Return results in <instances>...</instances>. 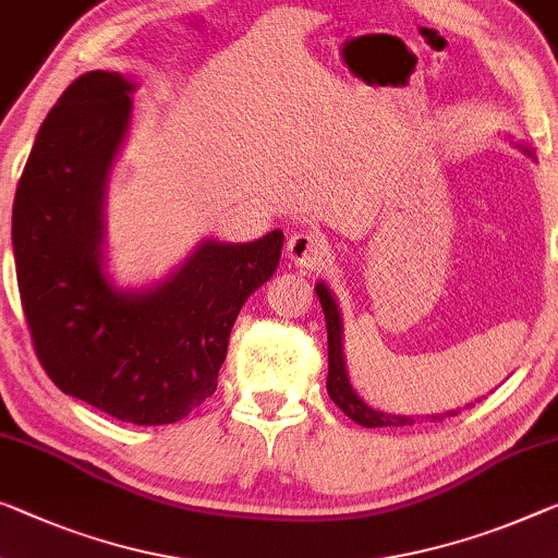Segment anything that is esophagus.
Masks as SVG:
<instances>
[{"label":"esophagus","mask_w":558,"mask_h":558,"mask_svg":"<svg viewBox=\"0 0 558 558\" xmlns=\"http://www.w3.org/2000/svg\"><path fill=\"white\" fill-rule=\"evenodd\" d=\"M287 254L296 267L319 269L324 267V262H329L331 246L327 239L316 234V231H296V234H291L287 242Z\"/></svg>","instance_id":"obj_1"}]
</instances>
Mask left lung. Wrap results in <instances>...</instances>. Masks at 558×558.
<instances>
[{"label": "left lung", "mask_w": 558, "mask_h": 558, "mask_svg": "<svg viewBox=\"0 0 558 558\" xmlns=\"http://www.w3.org/2000/svg\"><path fill=\"white\" fill-rule=\"evenodd\" d=\"M513 147L529 154L531 159L536 157L534 149L529 144L513 142ZM316 296H319L322 308H324V319H327V337H329V376H327V391L333 404H337L349 418H354L359 426L366 428H376V426H411L416 422L414 416H404V414H384V411H376L366 404V401L359 397L356 389L351 387L349 381V372H347V359H344V324H341V312L337 299H333L331 289L319 281L314 287ZM457 411H447V414H432L426 418L432 422H441L444 416H453Z\"/></svg>", "instance_id": "obj_1"}]
</instances>
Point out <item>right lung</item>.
Masks as SVG:
<instances>
[{
	"instance_id": "obj_1",
	"label": "right lung",
	"mask_w": 558,
	"mask_h": 558,
	"mask_svg": "<svg viewBox=\"0 0 558 558\" xmlns=\"http://www.w3.org/2000/svg\"><path fill=\"white\" fill-rule=\"evenodd\" d=\"M134 89L101 70L64 89L16 184L12 246L49 379L119 422L159 426L217 391L231 327L277 271L284 231L250 244L204 239L159 284L117 287L105 269V204Z\"/></svg>"
}]
</instances>
